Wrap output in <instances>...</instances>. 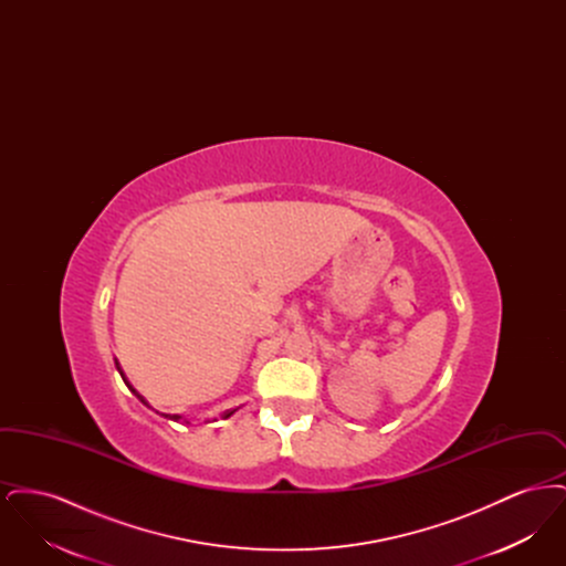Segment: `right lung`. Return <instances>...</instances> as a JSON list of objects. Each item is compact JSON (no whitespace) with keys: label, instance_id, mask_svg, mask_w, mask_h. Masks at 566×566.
<instances>
[{"label":"right lung","instance_id":"right-lung-1","mask_svg":"<svg viewBox=\"0 0 566 566\" xmlns=\"http://www.w3.org/2000/svg\"><path fill=\"white\" fill-rule=\"evenodd\" d=\"M114 363H116V369H118V374H120V377H123V381H125V384H127V388H129V390H132V392H134L135 397H137V399H139V401H142V403L148 405V401H146V399H144V397H142V395H139V392H137V390H135L134 386H132V384H129V379H127V377H125V374H123V369H120V365H118V360H116V358H114ZM148 407H150V405H148ZM235 411H238V409H227V411H224V413H222V418H229V416H233V413H235ZM163 416H165V418H169V420H174V422H178V420H182V416H178V413H174V416H171V413H163ZM185 422H187V424H189V420H185Z\"/></svg>","mask_w":566,"mask_h":566}]
</instances>
